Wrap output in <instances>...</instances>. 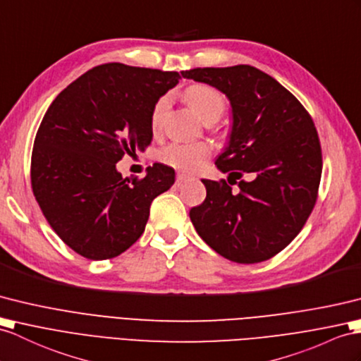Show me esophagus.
Listing matches in <instances>:
<instances>
[{
  "mask_svg": "<svg viewBox=\"0 0 361 361\" xmlns=\"http://www.w3.org/2000/svg\"><path fill=\"white\" fill-rule=\"evenodd\" d=\"M190 178H191V176H188V174H185V173H179L178 176H176V182H178V183H182V182L188 180Z\"/></svg>",
  "mask_w": 361,
  "mask_h": 361,
  "instance_id": "34e87169",
  "label": "esophagus"
}]
</instances>
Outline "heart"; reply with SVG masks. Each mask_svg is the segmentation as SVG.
<instances>
[{
  "label": "heart",
  "instance_id": "b5f03b06",
  "mask_svg": "<svg viewBox=\"0 0 361 361\" xmlns=\"http://www.w3.org/2000/svg\"><path fill=\"white\" fill-rule=\"evenodd\" d=\"M190 107L195 110L205 122H216L226 109L225 96L208 84H192L183 93ZM170 98L161 96L152 109L150 126L152 130L159 131ZM211 153V145L204 140L199 142H171L161 152V161L179 170H196Z\"/></svg>",
  "mask_w": 361,
  "mask_h": 361
}]
</instances>
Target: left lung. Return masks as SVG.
<instances>
[{"mask_svg":"<svg viewBox=\"0 0 361 361\" xmlns=\"http://www.w3.org/2000/svg\"><path fill=\"white\" fill-rule=\"evenodd\" d=\"M182 76L216 87L233 109L230 142L216 161L230 176L202 179L207 197L190 209L192 225L231 262L274 257L302 231L317 202L323 161L311 114L256 67H204Z\"/></svg>","mask_w":361,"mask_h":361,"instance_id":"8db88e82","label":"left lung"}]
</instances>
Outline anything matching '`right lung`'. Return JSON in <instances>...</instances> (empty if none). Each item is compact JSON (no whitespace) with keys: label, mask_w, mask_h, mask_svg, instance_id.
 Listing matches in <instances>:
<instances>
[{"label":"right lung","mask_w":361,"mask_h":361,"mask_svg":"<svg viewBox=\"0 0 361 361\" xmlns=\"http://www.w3.org/2000/svg\"><path fill=\"white\" fill-rule=\"evenodd\" d=\"M178 72L110 63L93 67L50 104L35 137L32 191L67 247L90 260L119 256L140 235L154 197L174 170L148 166L142 179L116 170L124 154L150 145L154 102L179 82Z\"/></svg>","instance_id":"right-lung-1"}]
</instances>
